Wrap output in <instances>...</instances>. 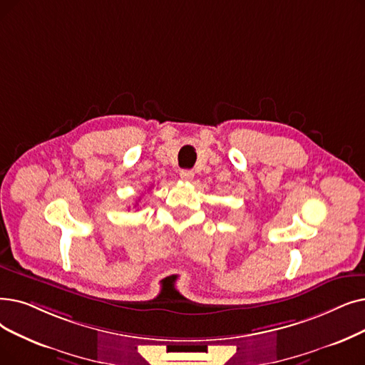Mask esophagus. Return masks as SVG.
Masks as SVG:
<instances>
[{"label":"esophagus","instance_id":"34e87169","mask_svg":"<svg viewBox=\"0 0 365 365\" xmlns=\"http://www.w3.org/2000/svg\"><path fill=\"white\" fill-rule=\"evenodd\" d=\"M180 179L185 182H191L194 179V171L192 170H182L180 171Z\"/></svg>","mask_w":365,"mask_h":365}]
</instances>
